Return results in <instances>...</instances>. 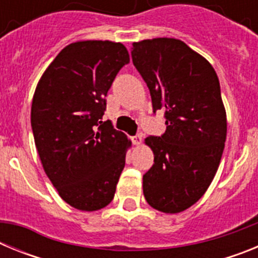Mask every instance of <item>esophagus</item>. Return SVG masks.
Returning a JSON list of instances; mask_svg holds the SVG:
<instances>
[{"label":"esophagus","mask_w":258,"mask_h":258,"mask_svg":"<svg viewBox=\"0 0 258 258\" xmlns=\"http://www.w3.org/2000/svg\"><path fill=\"white\" fill-rule=\"evenodd\" d=\"M132 142L136 146L141 145V143H142V134H137V136L132 137Z\"/></svg>","instance_id":"34e87169"}]
</instances>
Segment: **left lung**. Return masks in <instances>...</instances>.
I'll use <instances>...</instances> for the list:
<instances>
[{"mask_svg": "<svg viewBox=\"0 0 258 258\" xmlns=\"http://www.w3.org/2000/svg\"><path fill=\"white\" fill-rule=\"evenodd\" d=\"M132 59L166 125L163 136L145 140L154 165L143 175V195L152 208L179 213L206 194L222 157L227 121L220 81L211 63L177 38L133 42Z\"/></svg>", "mask_w": 258, "mask_h": 258, "instance_id": "1", "label": "left lung"}]
</instances>
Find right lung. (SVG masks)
<instances>
[{"instance_id": "add662e5", "label": "right lung", "mask_w": 258, "mask_h": 258, "mask_svg": "<svg viewBox=\"0 0 258 258\" xmlns=\"http://www.w3.org/2000/svg\"><path fill=\"white\" fill-rule=\"evenodd\" d=\"M129 60L121 42L77 41L55 56L35 90L31 125L41 164L59 197L79 211L102 209L115 197L132 142L102 116Z\"/></svg>"}]
</instances>
